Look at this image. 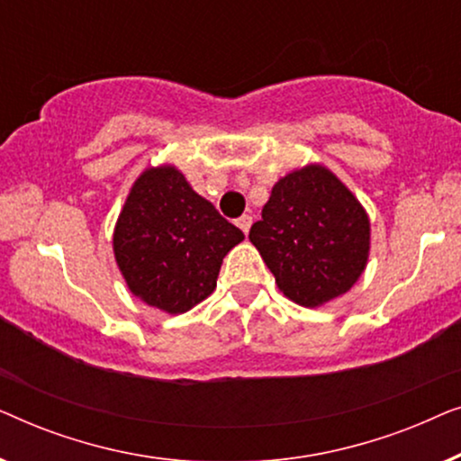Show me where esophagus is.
<instances>
[{
    "mask_svg": "<svg viewBox=\"0 0 461 461\" xmlns=\"http://www.w3.org/2000/svg\"><path fill=\"white\" fill-rule=\"evenodd\" d=\"M237 226L245 232V235H248L249 229H251V216H248V213H243V216L237 220Z\"/></svg>",
    "mask_w": 461,
    "mask_h": 461,
    "instance_id": "esophagus-1",
    "label": "esophagus"
}]
</instances>
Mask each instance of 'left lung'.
<instances>
[{
  "label": "left lung",
  "instance_id": "obj_1",
  "mask_svg": "<svg viewBox=\"0 0 461 461\" xmlns=\"http://www.w3.org/2000/svg\"><path fill=\"white\" fill-rule=\"evenodd\" d=\"M249 241L285 298L317 308L348 292L363 275L371 222L361 201L330 167L308 163L273 186Z\"/></svg>",
  "mask_w": 461,
  "mask_h": 461
}]
</instances>
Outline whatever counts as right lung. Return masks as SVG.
Here are the masks:
<instances>
[{
    "mask_svg": "<svg viewBox=\"0 0 461 461\" xmlns=\"http://www.w3.org/2000/svg\"><path fill=\"white\" fill-rule=\"evenodd\" d=\"M245 239L172 163L131 185L113 230L125 285L144 304L182 314L216 289L224 256Z\"/></svg>",
    "mask_w": 461,
    "mask_h": 461,
    "instance_id": "1",
    "label": "right lung"
}]
</instances>
